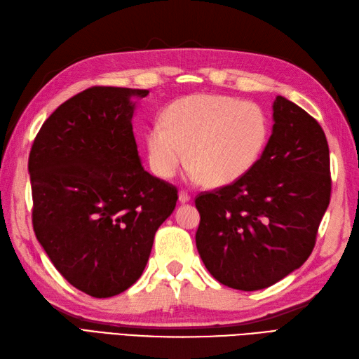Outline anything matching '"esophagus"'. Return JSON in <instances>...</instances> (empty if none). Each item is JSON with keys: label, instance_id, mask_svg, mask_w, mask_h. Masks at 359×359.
Returning a JSON list of instances; mask_svg holds the SVG:
<instances>
[{"label": "esophagus", "instance_id": "34e87169", "mask_svg": "<svg viewBox=\"0 0 359 359\" xmlns=\"http://www.w3.org/2000/svg\"><path fill=\"white\" fill-rule=\"evenodd\" d=\"M189 200H191V197L187 194V192H179V203L185 205Z\"/></svg>", "mask_w": 359, "mask_h": 359}]
</instances>
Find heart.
Returning <instances> with one entry per match:
<instances>
[{
    "label": "heart",
    "instance_id": "heart-1",
    "mask_svg": "<svg viewBox=\"0 0 359 359\" xmlns=\"http://www.w3.org/2000/svg\"><path fill=\"white\" fill-rule=\"evenodd\" d=\"M270 136L264 110L227 95H189L170 104L162 124L145 133L156 176L168 180L185 161L189 177L219 188L247 176L262 158Z\"/></svg>",
    "mask_w": 359,
    "mask_h": 359
}]
</instances>
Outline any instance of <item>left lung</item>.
Listing matches in <instances>:
<instances>
[{
	"label": "left lung",
	"instance_id": "8db88e82",
	"mask_svg": "<svg viewBox=\"0 0 359 359\" xmlns=\"http://www.w3.org/2000/svg\"><path fill=\"white\" fill-rule=\"evenodd\" d=\"M271 107V136L256 167L196 200L201 261L218 282L243 291L267 288L302 267L330 200L323 128L282 95Z\"/></svg>",
	"mask_w": 359,
	"mask_h": 359
}]
</instances>
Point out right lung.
Segmentation results:
<instances>
[{
	"label": "right lung",
	"mask_w": 359,
	"mask_h": 359,
	"mask_svg": "<svg viewBox=\"0 0 359 359\" xmlns=\"http://www.w3.org/2000/svg\"><path fill=\"white\" fill-rule=\"evenodd\" d=\"M147 89L95 86L60 104L29 158L33 229L72 287L106 299L141 278L154 233L177 201L142 167L133 135Z\"/></svg>",
	"instance_id": "1"
}]
</instances>
